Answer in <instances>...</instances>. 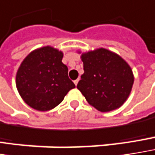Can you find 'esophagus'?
I'll return each instance as SVG.
<instances>
[{"label":"esophagus","mask_w":155,"mask_h":155,"mask_svg":"<svg viewBox=\"0 0 155 155\" xmlns=\"http://www.w3.org/2000/svg\"><path fill=\"white\" fill-rule=\"evenodd\" d=\"M78 81H79V79H77V80H75V81H74V84H75V86H77Z\"/></svg>","instance_id":"obj_1"}]
</instances>
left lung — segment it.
<instances>
[{
  "instance_id": "8db88e82",
  "label": "left lung",
  "mask_w": 155,
  "mask_h": 155,
  "mask_svg": "<svg viewBox=\"0 0 155 155\" xmlns=\"http://www.w3.org/2000/svg\"><path fill=\"white\" fill-rule=\"evenodd\" d=\"M81 59L84 74L77 89L88 103L103 113L122 106L133 86L134 74L130 64L118 54L104 48L82 52Z\"/></svg>"
}]
</instances>
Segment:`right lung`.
<instances>
[{
    "instance_id": "right-lung-1",
    "label": "right lung",
    "mask_w": 155,
    "mask_h": 155,
    "mask_svg": "<svg viewBox=\"0 0 155 155\" xmlns=\"http://www.w3.org/2000/svg\"><path fill=\"white\" fill-rule=\"evenodd\" d=\"M61 50L44 46L31 51L22 61L16 74V86L25 104L35 110L49 111L63 101L74 83L68 78L62 63Z\"/></svg>"
}]
</instances>
